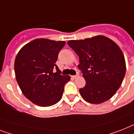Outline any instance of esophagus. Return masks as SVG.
<instances>
[{
    "mask_svg": "<svg viewBox=\"0 0 134 134\" xmlns=\"http://www.w3.org/2000/svg\"><path fill=\"white\" fill-rule=\"evenodd\" d=\"M78 77H79V75L77 74V75H75V76H71V78H74V79H76V78H78Z\"/></svg>",
    "mask_w": 134,
    "mask_h": 134,
    "instance_id": "1",
    "label": "esophagus"
}]
</instances>
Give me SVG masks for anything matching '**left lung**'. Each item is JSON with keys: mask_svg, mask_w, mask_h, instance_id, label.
Wrapping results in <instances>:
<instances>
[{"mask_svg": "<svg viewBox=\"0 0 134 134\" xmlns=\"http://www.w3.org/2000/svg\"><path fill=\"white\" fill-rule=\"evenodd\" d=\"M67 44L79 57L78 68L86 81L79 90L85 100L100 104L108 100L121 85L126 72L125 60L116 42L107 37L69 41Z\"/></svg>", "mask_w": 134, "mask_h": 134, "instance_id": "left-lung-1", "label": "left lung"}]
</instances>
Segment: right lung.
Here are the masks:
<instances>
[{
    "mask_svg": "<svg viewBox=\"0 0 134 134\" xmlns=\"http://www.w3.org/2000/svg\"><path fill=\"white\" fill-rule=\"evenodd\" d=\"M65 44V41L37 38L18 52L14 63L16 80L24 96L34 104L49 107L60 100L70 76L60 74L55 63Z\"/></svg>",
    "mask_w": 134,
    "mask_h": 134,
    "instance_id": "1",
    "label": "right lung"
}]
</instances>
